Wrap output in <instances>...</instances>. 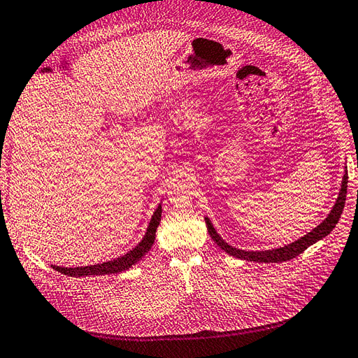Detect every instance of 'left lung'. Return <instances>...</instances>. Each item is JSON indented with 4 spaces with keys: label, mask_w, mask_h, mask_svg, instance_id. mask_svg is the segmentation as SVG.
I'll list each match as a JSON object with an SVG mask.
<instances>
[{
    "label": "left lung",
    "mask_w": 358,
    "mask_h": 358,
    "mask_svg": "<svg viewBox=\"0 0 358 358\" xmlns=\"http://www.w3.org/2000/svg\"><path fill=\"white\" fill-rule=\"evenodd\" d=\"M346 189H348V172L343 176L342 180V189H340V194L337 201L332 207V210L329 212L328 217L325 218V221L320 222L317 227L313 229L310 234H306L305 236H302L301 239L294 241V243L284 245V247H279V248H273V250H265V252H245V250H239V248H235L229 245L226 241H224L218 234L217 230L213 229L212 222L209 218H204L206 224H207V230H209V234L212 236V239L217 243V245H220L224 252L229 253L230 256H235L238 259H244V261H253V262H284V261H289L293 259V257L299 256L301 253H303L306 248L310 245H313L314 243H317L319 239L325 238L327 235H329L332 229L336 227V224L338 222L340 215L343 212V207H345V201H346Z\"/></svg>",
    "instance_id": "left-lung-1"
}]
</instances>
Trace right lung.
Listing matches in <instances>:
<instances>
[{
  "mask_svg": "<svg viewBox=\"0 0 358 358\" xmlns=\"http://www.w3.org/2000/svg\"><path fill=\"white\" fill-rule=\"evenodd\" d=\"M162 220V204L157 207L151 222H149L146 234L143 239L140 243L129 250L127 255H123L120 257H115L113 261H108L103 264H96V265H88V267H74V268H66V267H57V265H52L53 270L66 274V276H73V278H82V276H103V274H115L131 268L137 261H140L149 250L155 241V231L157 227H159Z\"/></svg>",
  "mask_w": 358,
  "mask_h": 358,
  "instance_id": "add662e5",
  "label": "right lung"
}]
</instances>
